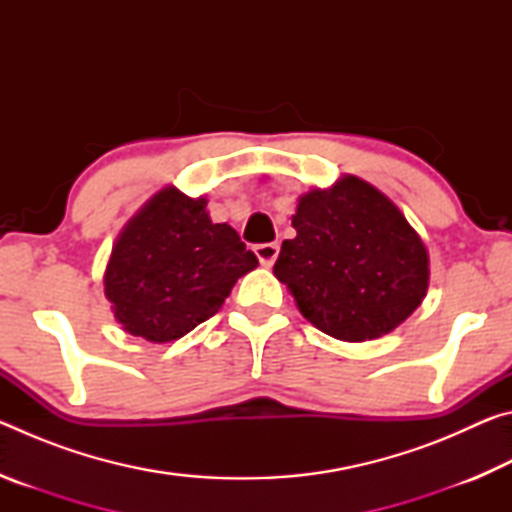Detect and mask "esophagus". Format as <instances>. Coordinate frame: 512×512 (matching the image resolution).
Returning a JSON list of instances; mask_svg holds the SVG:
<instances>
[{"label": "esophagus", "mask_w": 512, "mask_h": 512, "mask_svg": "<svg viewBox=\"0 0 512 512\" xmlns=\"http://www.w3.org/2000/svg\"><path fill=\"white\" fill-rule=\"evenodd\" d=\"M255 255L259 262H262V266H271L277 255H280V246L277 244H259L255 246Z\"/></svg>", "instance_id": "obj_1"}]
</instances>
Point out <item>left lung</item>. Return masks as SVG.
Wrapping results in <instances>:
<instances>
[{
    "instance_id": "obj_1",
    "label": "left lung",
    "mask_w": 512,
    "mask_h": 512,
    "mask_svg": "<svg viewBox=\"0 0 512 512\" xmlns=\"http://www.w3.org/2000/svg\"><path fill=\"white\" fill-rule=\"evenodd\" d=\"M273 273L300 314L334 339L361 343L404 323L429 287V257L393 201L348 176L314 189L293 214Z\"/></svg>"
}]
</instances>
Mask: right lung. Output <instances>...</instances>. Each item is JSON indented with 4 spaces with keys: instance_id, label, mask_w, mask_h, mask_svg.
I'll list each match as a JSON object with an SVG mask.
<instances>
[{
    "instance_id": "obj_1",
    "label": "right lung",
    "mask_w": 512,
    "mask_h": 512,
    "mask_svg": "<svg viewBox=\"0 0 512 512\" xmlns=\"http://www.w3.org/2000/svg\"><path fill=\"white\" fill-rule=\"evenodd\" d=\"M205 198L167 187L121 232L106 268V298L128 334L176 341L221 309L259 264L228 223H212Z\"/></svg>"
}]
</instances>
